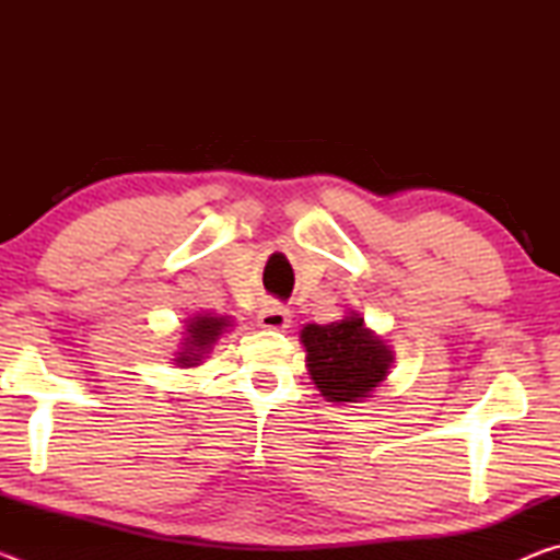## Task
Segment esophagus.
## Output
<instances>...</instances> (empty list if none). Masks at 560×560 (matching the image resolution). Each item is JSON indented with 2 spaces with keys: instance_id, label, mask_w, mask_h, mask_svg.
I'll return each mask as SVG.
<instances>
[{
  "instance_id": "obj_1",
  "label": "esophagus",
  "mask_w": 560,
  "mask_h": 560,
  "mask_svg": "<svg viewBox=\"0 0 560 560\" xmlns=\"http://www.w3.org/2000/svg\"><path fill=\"white\" fill-rule=\"evenodd\" d=\"M257 324L267 330H283L291 324L289 308H283L281 303H264L261 311L257 314Z\"/></svg>"
}]
</instances>
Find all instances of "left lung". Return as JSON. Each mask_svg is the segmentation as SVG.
<instances>
[{"label":"left lung","instance_id":"1","mask_svg":"<svg viewBox=\"0 0 560 560\" xmlns=\"http://www.w3.org/2000/svg\"><path fill=\"white\" fill-rule=\"evenodd\" d=\"M308 373L330 402H355L385 381L393 355L381 338L348 316L328 326L308 324L301 330Z\"/></svg>","mask_w":560,"mask_h":560}]
</instances>
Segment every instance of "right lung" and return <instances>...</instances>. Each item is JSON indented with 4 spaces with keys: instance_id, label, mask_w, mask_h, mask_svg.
<instances>
[{
    "instance_id": "obj_1",
    "label": "right lung",
    "mask_w": 560,
    "mask_h": 560,
    "mask_svg": "<svg viewBox=\"0 0 560 560\" xmlns=\"http://www.w3.org/2000/svg\"><path fill=\"white\" fill-rule=\"evenodd\" d=\"M230 326V320L226 318H217V316H197L192 324L187 326V338H185V350L183 353H177V363L183 368L189 365H197L200 360L205 358L207 350H210L217 338L222 336V330Z\"/></svg>"
}]
</instances>
